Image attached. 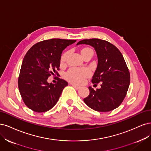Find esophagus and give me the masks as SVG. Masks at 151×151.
<instances>
[{
	"instance_id": "esophagus-1",
	"label": "esophagus",
	"mask_w": 151,
	"mask_h": 151,
	"mask_svg": "<svg viewBox=\"0 0 151 151\" xmlns=\"http://www.w3.org/2000/svg\"><path fill=\"white\" fill-rule=\"evenodd\" d=\"M72 86H73V88H75L76 90H79V89L80 88V86H76V85H72Z\"/></svg>"
}]
</instances>
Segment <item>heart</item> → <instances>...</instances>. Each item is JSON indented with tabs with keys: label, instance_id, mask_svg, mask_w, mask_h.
Instances as JSON below:
<instances>
[{
	"label": "heart",
	"instance_id": "heart-1",
	"mask_svg": "<svg viewBox=\"0 0 151 151\" xmlns=\"http://www.w3.org/2000/svg\"><path fill=\"white\" fill-rule=\"evenodd\" d=\"M90 52H93L91 48L88 47H85L82 48L81 53L83 57H85L87 54ZM69 52L66 51L63 53L61 57V65H65L66 60L68 56ZM91 76V72L88 69L86 68H71L65 74L66 79L75 85H81L83 83L85 79Z\"/></svg>",
	"mask_w": 151,
	"mask_h": 151
}]
</instances>
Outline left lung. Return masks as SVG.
<instances>
[{
    "mask_svg": "<svg viewBox=\"0 0 151 151\" xmlns=\"http://www.w3.org/2000/svg\"><path fill=\"white\" fill-rule=\"evenodd\" d=\"M81 44L95 48L98 66L91 82L101 83L96 90L89 86L90 94L83 101L89 107L100 112L113 110L122 103L130 85V73L124 58L117 47L106 41L93 38L81 40L77 45Z\"/></svg>",
    "mask_w": 151,
    "mask_h": 151,
    "instance_id": "8db88e82",
    "label": "left lung"
}]
</instances>
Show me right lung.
Segmentation results:
<instances>
[{
  "label": "right lung",
  "mask_w": 151,
  "mask_h": 151,
  "mask_svg": "<svg viewBox=\"0 0 151 151\" xmlns=\"http://www.w3.org/2000/svg\"><path fill=\"white\" fill-rule=\"evenodd\" d=\"M76 41L53 38L39 42L28 50L22 61L18 86L29 109L41 113L56 105L68 83L57 77L56 83H49L48 77L58 74L63 51Z\"/></svg>",
  "instance_id": "right-lung-1"
}]
</instances>
